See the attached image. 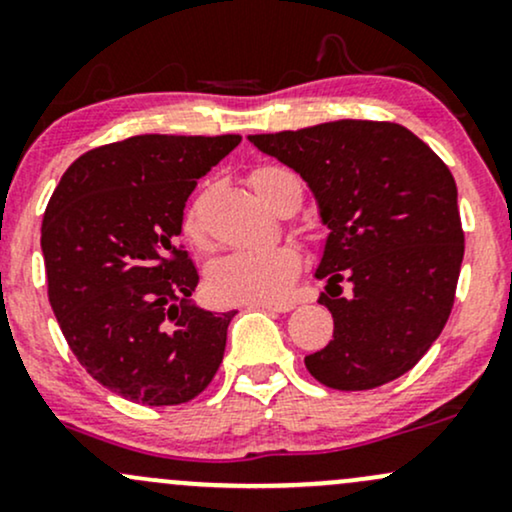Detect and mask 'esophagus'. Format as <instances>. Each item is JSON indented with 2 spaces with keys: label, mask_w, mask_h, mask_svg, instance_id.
Masks as SVG:
<instances>
[{
  "label": "esophagus",
  "mask_w": 512,
  "mask_h": 512,
  "mask_svg": "<svg viewBox=\"0 0 512 512\" xmlns=\"http://www.w3.org/2000/svg\"><path fill=\"white\" fill-rule=\"evenodd\" d=\"M258 309H266V311H278V314H285V311H292L294 304L290 302H256Z\"/></svg>",
  "instance_id": "obj_1"
}]
</instances>
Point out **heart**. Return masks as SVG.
I'll return each instance as SVG.
<instances>
[{
	"mask_svg": "<svg viewBox=\"0 0 512 512\" xmlns=\"http://www.w3.org/2000/svg\"><path fill=\"white\" fill-rule=\"evenodd\" d=\"M292 174L261 167L251 174V184L258 196L273 206L282 179ZM184 232L194 242H203V225L198 206H191L184 218ZM302 258L292 246H261V249H237L215 258L208 266V290L220 302H275L290 292L297 278Z\"/></svg>",
	"mask_w": 512,
	"mask_h": 512,
	"instance_id": "obj_1",
	"label": "heart"
}]
</instances>
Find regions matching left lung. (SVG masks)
I'll list each match as a JSON object with an SVG mask.
<instances>
[{
	"instance_id": "obj_1",
	"label": "left lung",
	"mask_w": 512,
	"mask_h": 512,
	"mask_svg": "<svg viewBox=\"0 0 512 512\" xmlns=\"http://www.w3.org/2000/svg\"><path fill=\"white\" fill-rule=\"evenodd\" d=\"M249 141L304 179L328 227L314 275L335 328L304 357L309 374L338 390L407 374L446 326L465 256L446 162L405 126L369 119Z\"/></svg>"
}]
</instances>
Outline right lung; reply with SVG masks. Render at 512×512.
Instances as JSON below:
<instances>
[{
	"instance_id": "obj_1",
	"label": "right lung",
	"mask_w": 512,
	"mask_h": 512,
	"mask_svg": "<svg viewBox=\"0 0 512 512\" xmlns=\"http://www.w3.org/2000/svg\"><path fill=\"white\" fill-rule=\"evenodd\" d=\"M242 136L141 134L83 153L42 218L47 294L71 352L100 386L138 405L194 400L222 362L237 311L191 294L177 249L186 198Z\"/></svg>"
}]
</instances>
